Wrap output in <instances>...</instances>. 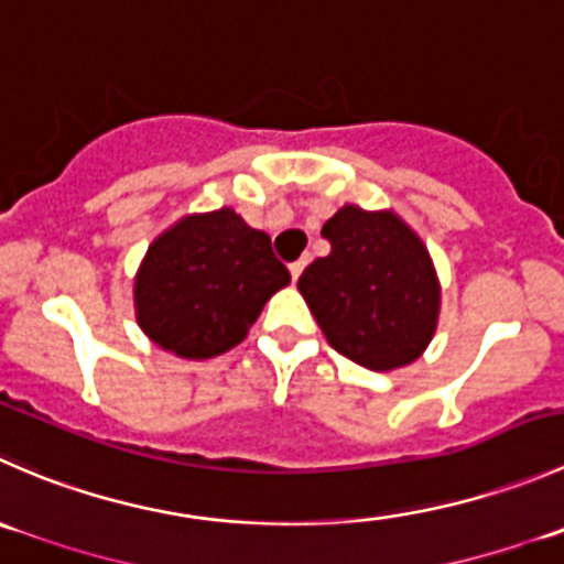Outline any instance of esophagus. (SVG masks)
Listing matches in <instances>:
<instances>
[{"instance_id":"obj_1","label":"esophagus","mask_w":564,"mask_h":564,"mask_svg":"<svg viewBox=\"0 0 564 564\" xmlns=\"http://www.w3.org/2000/svg\"><path fill=\"white\" fill-rule=\"evenodd\" d=\"M303 270H305V259L292 261V264H289V272H292V281H297V278L303 275Z\"/></svg>"}]
</instances>
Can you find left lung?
<instances>
[{
    "mask_svg": "<svg viewBox=\"0 0 564 564\" xmlns=\"http://www.w3.org/2000/svg\"><path fill=\"white\" fill-rule=\"evenodd\" d=\"M322 237L330 253L305 267L297 289L327 344L371 371L413 364L441 311V283L419 234L393 212L344 206Z\"/></svg>",
    "mask_w": 564,
    "mask_h": 564,
    "instance_id": "8db88e82",
    "label": "left lung"
}]
</instances>
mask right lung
<instances>
[{"mask_svg": "<svg viewBox=\"0 0 564 564\" xmlns=\"http://www.w3.org/2000/svg\"><path fill=\"white\" fill-rule=\"evenodd\" d=\"M289 281L270 237L234 209L187 215L149 245L137 270V325L178 358H215L245 341Z\"/></svg>", "mask_w": 564, "mask_h": 564, "instance_id": "1", "label": "right lung"}]
</instances>
